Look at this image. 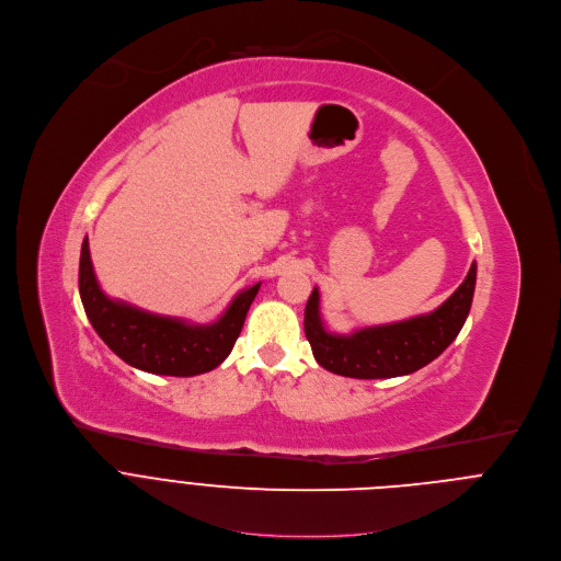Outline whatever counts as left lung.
Here are the masks:
<instances>
[{
  "label": "left lung",
  "mask_w": 561,
  "mask_h": 561,
  "mask_svg": "<svg viewBox=\"0 0 561 561\" xmlns=\"http://www.w3.org/2000/svg\"><path fill=\"white\" fill-rule=\"evenodd\" d=\"M474 286L477 262L463 284L437 310L352 334L328 332L319 310V290L314 288L306 304V339L317 363L332 374L358 380L409 376L433 363L457 339L470 314Z\"/></svg>",
  "instance_id": "8db88e82"
}]
</instances>
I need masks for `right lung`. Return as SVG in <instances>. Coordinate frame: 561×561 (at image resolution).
<instances>
[{"mask_svg": "<svg viewBox=\"0 0 561 561\" xmlns=\"http://www.w3.org/2000/svg\"><path fill=\"white\" fill-rule=\"evenodd\" d=\"M78 290L87 319L113 354L148 374L187 378L216 369L229 356L260 284L238 293L222 317L207 325L150 314L124 301L108 299L102 293L84 238L80 249Z\"/></svg>", "mask_w": 561, "mask_h": 561, "instance_id": "obj_1", "label": "right lung"}]
</instances>
